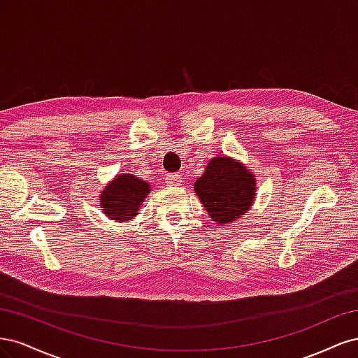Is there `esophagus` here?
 Returning a JSON list of instances; mask_svg holds the SVG:
<instances>
[{"label": "esophagus", "instance_id": "obj_1", "mask_svg": "<svg viewBox=\"0 0 358 358\" xmlns=\"http://www.w3.org/2000/svg\"><path fill=\"white\" fill-rule=\"evenodd\" d=\"M182 182V175H179V173H173V175H169L166 178V183L169 187H180Z\"/></svg>", "mask_w": 358, "mask_h": 358}]
</instances>
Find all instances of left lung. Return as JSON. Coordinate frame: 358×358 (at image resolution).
<instances>
[{
    "label": "left lung",
    "mask_w": 358,
    "mask_h": 358,
    "mask_svg": "<svg viewBox=\"0 0 358 358\" xmlns=\"http://www.w3.org/2000/svg\"><path fill=\"white\" fill-rule=\"evenodd\" d=\"M255 178L242 162L215 157L194 183L203 208L218 225L231 224L245 215L255 199Z\"/></svg>",
    "instance_id": "left-lung-1"
}]
</instances>
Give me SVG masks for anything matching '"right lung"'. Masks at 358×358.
I'll return each instance as SVG.
<instances>
[{"mask_svg":"<svg viewBox=\"0 0 358 358\" xmlns=\"http://www.w3.org/2000/svg\"><path fill=\"white\" fill-rule=\"evenodd\" d=\"M150 188L148 182L134 175H119L100 194L101 210L117 222L133 220Z\"/></svg>","mask_w":358,"mask_h":358,"instance_id":"obj_1","label":"right lung"}]
</instances>
